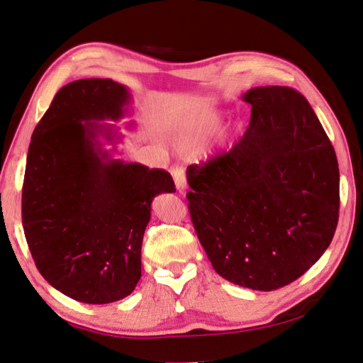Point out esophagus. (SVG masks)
<instances>
[{
  "label": "esophagus",
  "instance_id": "obj_1",
  "mask_svg": "<svg viewBox=\"0 0 363 363\" xmlns=\"http://www.w3.org/2000/svg\"><path fill=\"white\" fill-rule=\"evenodd\" d=\"M171 172H172V177H174L177 191L184 192V189H186V175H184L183 167L175 166V167H172Z\"/></svg>",
  "mask_w": 363,
  "mask_h": 363
}]
</instances>
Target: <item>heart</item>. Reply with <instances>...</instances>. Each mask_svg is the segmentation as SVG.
I'll list each match as a JSON object with an SVG mask.
<instances>
[{
  "instance_id": "heart-1",
  "label": "heart",
  "mask_w": 363,
  "mask_h": 363,
  "mask_svg": "<svg viewBox=\"0 0 363 363\" xmlns=\"http://www.w3.org/2000/svg\"><path fill=\"white\" fill-rule=\"evenodd\" d=\"M217 125L218 118L214 117V115L184 123L179 129V141L186 149H197L205 143L206 138L211 135V132L216 129Z\"/></svg>"
}]
</instances>
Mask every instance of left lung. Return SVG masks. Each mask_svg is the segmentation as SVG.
Segmentation results:
<instances>
[{"instance_id": "1", "label": "left lung", "mask_w": 363, "mask_h": 363, "mask_svg": "<svg viewBox=\"0 0 363 363\" xmlns=\"http://www.w3.org/2000/svg\"><path fill=\"white\" fill-rule=\"evenodd\" d=\"M250 128L225 155L186 171L191 218L218 276L274 291L328 248L339 220V164L305 96L254 87Z\"/></svg>"}]
</instances>
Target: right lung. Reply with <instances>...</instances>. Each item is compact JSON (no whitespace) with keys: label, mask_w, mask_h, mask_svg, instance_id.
<instances>
[{"label":"right lung","mask_w":363,"mask_h":363,"mask_svg":"<svg viewBox=\"0 0 363 363\" xmlns=\"http://www.w3.org/2000/svg\"><path fill=\"white\" fill-rule=\"evenodd\" d=\"M130 101L111 78L77 79L57 92L32 134L24 235L41 276L77 302L112 303L135 289L152 200L175 192L171 174L115 157L123 134L106 120L125 118Z\"/></svg>","instance_id":"right-lung-1"}]
</instances>
